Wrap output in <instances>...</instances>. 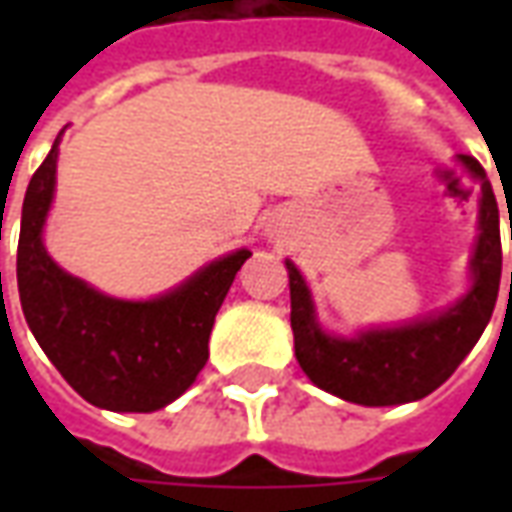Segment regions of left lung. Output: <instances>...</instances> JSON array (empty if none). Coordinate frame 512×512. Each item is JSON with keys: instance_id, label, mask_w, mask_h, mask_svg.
<instances>
[{"instance_id": "left-lung-1", "label": "left lung", "mask_w": 512, "mask_h": 512, "mask_svg": "<svg viewBox=\"0 0 512 512\" xmlns=\"http://www.w3.org/2000/svg\"><path fill=\"white\" fill-rule=\"evenodd\" d=\"M461 164L480 180V235L472 257V288L450 310L397 329H370L351 340L332 337L315 321L301 271L285 260L296 359L312 384L359 406H400L439 389L480 340L502 277L499 205L480 161L461 156Z\"/></svg>"}]
</instances>
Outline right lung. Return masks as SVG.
<instances>
[{"label": "right lung", "mask_w": 512, "mask_h": 512, "mask_svg": "<svg viewBox=\"0 0 512 512\" xmlns=\"http://www.w3.org/2000/svg\"><path fill=\"white\" fill-rule=\"evenodd\" d=\"M60 136L32 175L21 208L18 296L35 340L79 395L109 411H156L180 397L208 362L216 312L249 249L213 260L150 301L104 296L62 271L43 246Z\"/></svg>", "instance_id": "obj_1"}]
</instances>
